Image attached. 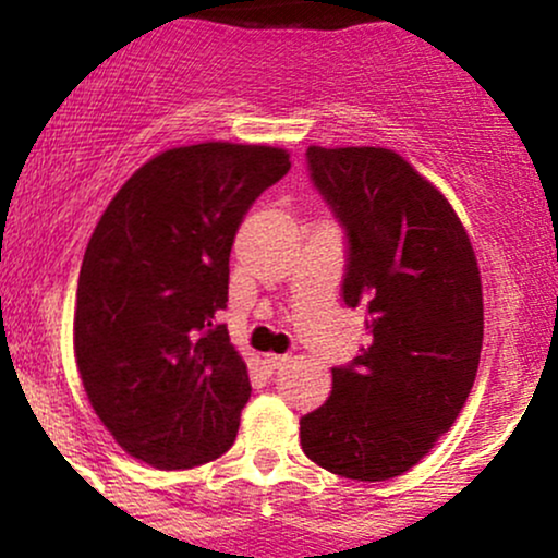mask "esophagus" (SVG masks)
<instances>
[{
    "instance_id": "obj_1",
    "label": "esophagus",
    "mask_w": 558,
    "mask_h": 558,
    "mask_svg": "<svg viewBox=\"0 0 558 558\" xmlns=\"http://www.w3.org/2000/svg\"><path fill=\"white\" fill-rule=\"evenodd\" d=\"M286 362H288L286 354H267V356H265V367H267V369H280Z\"/></svg>"
}]
</instances>
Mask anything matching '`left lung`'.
<instances>
[{
    "label": "left lung",
    "instance_id": "left-lung-1",
    "mask_svg": "<svg viewBox=\"0 0 558 558\" xmlns=\"http://www.w3.org/2000/svg\"><path fill=\"white\" fill-rule=\"evenodd\" d=\"M306 165L349 239L343 301L367 345L332 367L301 448L332 475L380 483L425 457L462 412L483 349V286L448 198L383 146H310Z\"/></svg>",
    "mask_w": 558,
    "mask_h": 558
}]
</instances>
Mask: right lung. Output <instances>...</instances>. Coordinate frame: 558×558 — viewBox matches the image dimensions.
<instances>
[{"instance_id":"obj_1","label":"right lung","mask_w":558,"mask_h":558,"mask_svg":"<svg viewBox=\"0 0 558 558\" xmlns=\"http://www.w3.org/2000/svg\"><path fill=\"white\" fill-rule=\"evenodd\" d=\"M288 170L278 146H178L141 165L96 222L75 293V362L96 417L141 462L191 470L233 446L252 386L217 325L230 248Z\"/></svg>"}]
</instances>
